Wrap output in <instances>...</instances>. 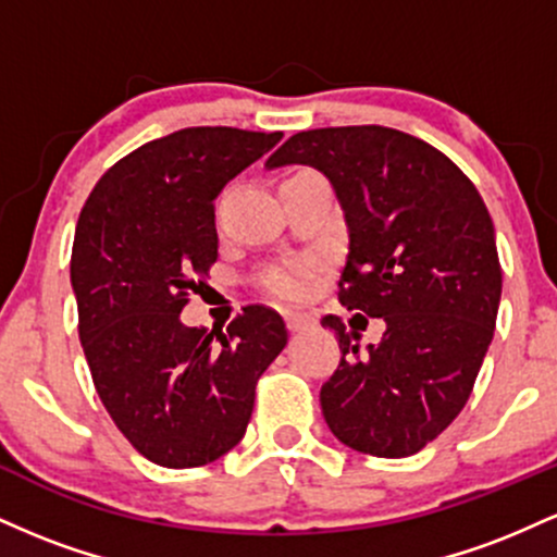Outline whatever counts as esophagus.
<instances>
[{
	"label": "esophagus",
	"instance_id": "esophagus-1",
	"mask_svg": "<svg viewBox=\"0 0 557 557\" xmlns=\"http://www.w3.org/2000/svg\"><path fill=\"white\" fill-rule=\"evenodd\" d=\"M285 324L290 332H300V330H309L311 324H314V319L309 314H298V311H290V314H285Z\"/></svg>",
	"mask_w": 557,
	"mask_h": 557
}]
</instances>
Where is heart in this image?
Masks as SVG:
<instances>
[{
    "label": "heart",
    "instance_id": "heart-1",
    "mask_svg": "<svg viewBox=\"0 0 557 557\" xmlns=\"http://www.w3.org/2000/svg\"><path fill=\"white\" fill-rule=\"evenodd\" d=\"M306 285H309V270L306 267H287V270L274 272L270 280L272 293L283 298H298L306 290Z\"/></svg>",
    "mask_w": 557,
    "mask_h": 557
}]
</instances>
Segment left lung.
I'll list each match as a JSON object with an SVG mask.
<instances>
[{
    "label": "left lung",
    "mask_w": 557,
    "mask_h": 557,
    "mask_svg": "<svg viewBox=\"0 0 557 557\" xmlns=\"http://www.w3.org/2000/svg\"><path fill=\"white\" fill-rule=\"evenodd\" d=\"M283 164L330 177L350 230L337 298L387 324L359 350V332L322 317L343 354L319 393L324 421L359 453L413 456L463 411L495 335L503 270L487 207L443 151L393 127L296 133L267 159Z\"/></svg>",
    "instance_id": "obj_1"
}]
</instances>
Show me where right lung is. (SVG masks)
Returning a JSON list of instances; mask_svg holds the SVG:
<instances>
[{
    "label": "right lung",
    "instance_id": "1",
    "mask_svg": "<svg viewBox=\"0 0 557 557\" xmlns=\"http://www.w3.org/2000/svg\"><path fill=\"white\" fill-rule=\"evenodd\" d=\"M280 138L183 127L112 164L81 209L70 283L83 354L107 413L157 466L194 469L233 450L287 343L283 317L259 304L225 332L181 322L216 261V194Z\"/></svg>",
    "mask_w": 557,
    "mask_h": 557
}]
</instances>
